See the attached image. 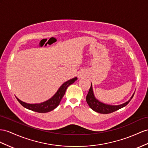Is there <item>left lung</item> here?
<instances>
[{
    "instance_id": "1",
    "label": "left lung",
    "mask_w": 148,
    "mask_h": 148,
    "mask_svg": "<svg viewBox=\"0 0 148 148\" xmlns=\"http://www.w3.org/2000/svg\"><path fill=\"white\" fill-rule=\"evenodd\" d=\"M134 93L132 94L131 99L127 101L124 104L117 105V106H112V105H109L101 103L99 101H98L96 98L94 96L92 84L90 86V88L89 89V92L87 94L86 96V101L87 103L88 104L89 106L91 108L93 111H96L97 112H99L101 114H109L114 112L119 109L124 108V106L130 103L131 99L134 96Z\"/></svg>"
}]
</instances>
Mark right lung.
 <instances>
[{
    "mask_svg": "<svg viewBox=\"0 0 148 148\" xmlns=\"http://www.w3.org/2000/svg\"><path fill=\"white\" fill-rule=\"evenodd\" d=\"M77 79V77H74L70 80L65 82L64 84L60 87L57 92L53 96L51 99L49 100L43 102L39 104H28L24 103V102L18 99L16 97L17 101L19 102V103L22 106L27 108L29 110L35 111L37 112L40 113H45L50 112L52 110H54L55 108L58 106L62 98L65 94L66 90L67 88L71 84L73 83Z\"/></svg>",
    "mask_w": 148,
    "mask_h": 148,
    "instance_id": "add662e5",
    "label": "right lung"
}]
</instances>
